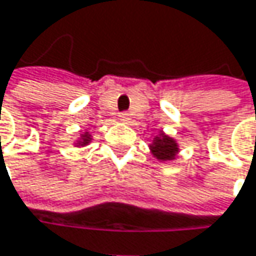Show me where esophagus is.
I'll use <instances>...</instances> for the list:
<instances>
[{"label":"esophagus","mask_w":256,"mask_h":256,"mask_svg":"<svg viewBox=\"0 0 256 256\" xmlns=\"http://www.w3.org/2000/svg\"><path fill=\"white\" fill-rule=\"evenodd\" d=\"M118 118H120V122H123V123H128V120H130V114H128V112H120Z\"/></svg>","instance_id":"obj_1"}]
</instances>
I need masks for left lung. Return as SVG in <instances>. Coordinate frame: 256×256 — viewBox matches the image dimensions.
<instances>
[{
    "label": "left lung",
    "mask_w": 256,
    "mask_h": 256,
    "mask_svg": "<svg viewBox=\"0 0 256 256\" xmlns=\"http://www.w3.org/2000/svg\"><path fill=\"white\" fill-rule=\"evenodd\" d=\"M151 151L158 160H174V157L178 152V145L172 138L162 134L160 138H156V140L152 142Z\"/></svg>",
    "instance_id": "8db88e82"
}]
</instances>
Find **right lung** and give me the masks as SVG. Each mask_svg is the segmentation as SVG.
Here are the masks:
<instances>
[{
	"label": "right lung",
	"mask_w": 256,
	"mask_h": 256,
	"mask_svg": "<svg viewBox=\"0 0 256 256\" xmlns=\"http://www.w3.org/2000/svg\"><path fill=\"white\" fill-rule=\"evenodd\" d=\"M88 140H90V138H88V134L86 133V134L81 138V140H80L78 144H80V145H87V144H88Z\"/></svg>",
	"instance_id": "obj_1"
}]
</instances>
